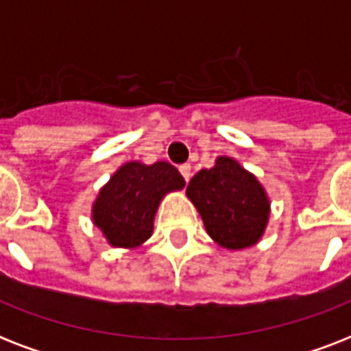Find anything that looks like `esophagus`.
Returning <instances> with one entry per match:
<instances>
[{"instance_id": "1", "label": "esophagus", "mask_w": 351, "mask_h": 351, "mask_svg": "<svg viewBox=\"0 0 351 351\" xmlns=\"http://www.w3.org/2000/svg\"><path fill=\"white\" fill-rule=\"evenodd\" d=\"M180 175L184 176V180L189 182V178H191V165L189 164L180 165Z\"/></svg>"}]
</instances>
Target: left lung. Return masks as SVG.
I'll return each instance as SVG.
<instances>
[{"mask_svg": "<svg viewBox=\"0 0 351 351\" xmlns=\"http://www.w3.org/2000/svg\"><path fill=\"white\" fill-rule=\"evenodd\" d=\"M186 195L209 237L226 250L251 247L266 231L271 211L266 189L231 156H219L211 169L198 171Z\"/></svg>", "mask_w": 351, "mask_h": 351, "instance_id": "1", "label": "left lung"}]
</instances>
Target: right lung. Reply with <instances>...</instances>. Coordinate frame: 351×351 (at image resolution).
<instances>
[{
	"label": "right lung",
	"instance_id": "add662e5",
	"mask_svg": "<svg viewBox=\"0 0 351 351\" xmlns=\"http://www.w3.org/2000/svg\"><path fill=\"white\" fill-rule=\"evenodd\" d=\"M184 186L186 180L169 162H127L98 193L93 204V224L112 247H138L153 234L162 198Z\"/></svg>",
	"mask_w": 351,
	"mask_h": 351
}]
</instances>
